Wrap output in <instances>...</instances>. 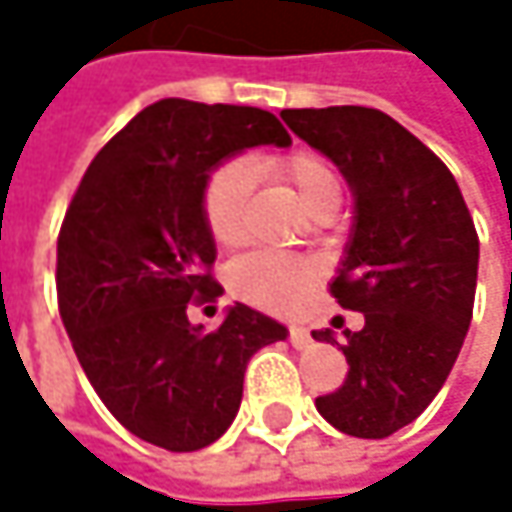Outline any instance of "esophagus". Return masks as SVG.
<instances>
[{
	"mask_svg": "<svg viewBox=\"0 0 512 512\" xmlns=\"http://www.w3.org/2000/svg\"><path fill=\"white\" fill-rule=\"evenodd\" d=\"M287 341H290L296 350H302V347L311 344V332H308L305 326H290V329H287Z\"/></svg>",
	"mask_w": 512,
	"mask_h": 512,
	"instance_id": "esophagus-1",
	"label": "esophagus"
}]
</instances>
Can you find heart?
I'll list each match as a JSON object with an SVG mask.
<instances>
[{
  "label": "heart",
  "instance_id": "obj_1",
  "mask_svg": "<svg viewBox=\"0 0 512 512\" xmlns=\"http://www.w3.org/2000/svg\"><path fill=\"white\" fill-rule=\"evenodd\" d=\"M260 168L293 189L299 204L314 216H335L341 204V183L332 165L314 151H287L266 156ZM249 201H252V171L240 159L216 165L201 192L204 228L222 249H237L249 237ZM317 281V266L305 257L255 252L240 257L228 269L231 290L263 311L287 314L299 308L311 284Z\"/></svg>",
  "mask_w": 512,
  "mask_h": 512
}]
</instances>
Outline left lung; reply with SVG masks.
Listing matches in <instances>:
<instances>
[{"label":"left lung","instance_id":"8db88e82","mask_svg":"<svg viewBox=\"0 0 512 512\" xmlns=\"http://www.w3.org/2000/svg\"><path fill=\"white\" fill-rule=\"evenodd\" d=\"M287 127L326 154L356 195V225L332 281L364 326L344 332V385L320 415L356 439L412 424L460 356L477 287V231L448 165L391 115L367 106L284 109ZM335 344L332 332H314Z\"/></svg>","mask_w":512,"mask_h":512}]
</instances>
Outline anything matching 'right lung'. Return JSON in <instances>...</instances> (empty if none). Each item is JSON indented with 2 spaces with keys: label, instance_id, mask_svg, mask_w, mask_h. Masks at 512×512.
Returning a JSON list of instances; mask_svg holds the SVG:
<instances>
[{
  "label": "right lung",
  "instance_id": "right-lung-1",
  "mask_svg": "<svg viewBox=\"0 0 512 512\" xmlns=\"http://www.w3.org/2000/svg\"><path fill=\"white\" fill-rule=\"evenodd\" d=\"M255 145H290L272 112L159 100L91 159L58 231L73 353L115 421L165 451L216 442L240 409L249 358L287 338L243 302L213 332L186 317L222 293L201 216L210 168Z\"/></svg>",
  "mask_w": 512,
  "mask_h": 512
}]
</instances>
